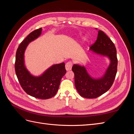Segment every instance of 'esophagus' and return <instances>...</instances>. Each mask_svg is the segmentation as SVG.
Instances as JSON below:
<instances>
[{
  "label": "esophagus",
  "instance_id": "obj_1",
  "mask_svg": "<svg viewBox=\"0 0 134 134\" xmlns=\"http://www.w3.org/2000/svg\"><path fill=\"white\" fill-rule=\"evenodd\" d=\"M72 63L71 62H68L65 64V69L67 71L70 70L72 68Z\"/></svg>",
  "mask_w": 134,
  "mask_h": 134
}]
</instances>
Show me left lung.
Returning <instances> with one entry per match:
<instances>
[{
  "mask_svg": "<svg viewBox=\"0 0 134 134\" xmlns=\"http://www.w3.org/2000/svg\"><path fill=\"white\" fill-rule=\"evenodd\" d=\"M98 33L97 40L90 47V50L96 54L107 56L110 64L104 75L98 79L91 77L84 66L78 64L72 66L75 88L84 98H96L106 93L112 86L117 73L118 61L115 44L103 31L99 30Z\"/></svg>",
  "mask_w": 134,
  "mask_h": 134,
  "instance_id": "1",
  "label": "left lung"
}]
</instances>
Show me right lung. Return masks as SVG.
I'll list each match as a JSON object with an SVG mask.
<instances>
[{
  "instance_id": "1",
  "label": "right lung",
  "mask_w": 134,
  "mask_h": 134,
  "mask_svg": "<svg viewBox=\"0 0 134 134\" xmlns=\"http://www.w3.org/2000/svg\"><path fill=\"white\" fill-rule=\"evenodd\" d=\"M41 32V28L34 31L20 43L16 52L15 71L19 82L26 93L35 98L46 99L56 94L61 79L66 71L64 63L53 65L38 76L32 75L27 69L24 59L25 50L29 43L37 38Z\"/></svg>"
}]
</instances>
